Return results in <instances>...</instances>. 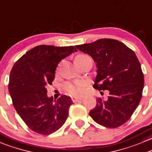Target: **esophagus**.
Here are the masks:
<instances>
[{
	"mask_svg": "<svg viewBox=\"0 0 152 152\" xmlns=\"http://www.w3.org/2000/svg\"><path fill=\"white\" fill-rule=\"evenodd\" d=\"M71 99H72V101L73 102H79V101H80V100H82V98H77V97H72Z\"/></svg>",
	"mask_w": 152,
	"mask_h": 152,
	"instance_id": "obj_1",
	"label": "esophagus"
}]
</instances>
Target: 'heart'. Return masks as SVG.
<instances>
[{
  "label": "heart",
  "instance_id": "obj_1",
  "mask_svg": "<svg viewBox=\"0 0 152 152\" xmlns=\"http://www.w3.org/2000/svg\"><path fill=\"white\" fill-rule=\"evenodd\" d=\"M90 58L89 56L84 54H81V55H78L75 58V62H78V61H82V60L85 59V58ZM85 82L82 81H75L73 82H67L64 85V90L68 94L71 96H79L83 94L84 91H85Z\"/></svg>",
  "mask_w": 152,
  "mask_h": 152
}]
</instances>
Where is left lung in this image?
<instances>
[{"label":"left lung","mask_w":152,"mask_h":152,"mask_svg":"<svg viewBox=\"0 0 152 152\" xmlns=\"http://www.w3.org/2000/svg\"><path fill=\"white\" fill-rule=\"evenodd\" d=\"M96 62L97 74L94 88L107 90V99H96L89 114L106 128H117L126 123L137 107L144 87L140 63L132 50L115 39H102L89 44L76 45Z\"/></svg>","instance_id":"obj_1"}]
</instances>
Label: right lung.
<instances>
[{
    "mask_svg": "<svg viewBox=\"0 0 152 152\" xmlns=\"http://www.w3.org/2000/svg\"><path fill=\"white\" fill-rule=\"evenodd\" d=\"M77 50L73 46L39 45L27 51L13 65L9 92L17 113L32 131L43 135L56 132L68 117L71 98L66 95L54 101L47 95L58 63Z\"/></svg>",
    "mask_w": 152,
    "mask_h": 152,
    "instance_id": "1",
    "label": "right lung"
}]
</instances>
